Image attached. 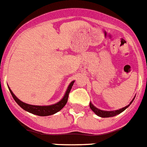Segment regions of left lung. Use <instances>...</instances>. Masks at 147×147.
<instances>
[{
	"label": "left lung",
	"instance_id": "obj_1",
	"mask_svg": "<svg viewBox=\"0 0 147 147\" xmlns=\"http://www.w3.org/2000/svg\"><path fill=\"white\" fill-rule=\"evenodd\" d=\"M134 98H133V99L131 101L130 103H129V105H128L127 106H126V107H123V108H121V109H119V110H113V111H105V110H99V109H98L97 107H95L94 105H93L91 102H90V109L93 110V112L96 114L98 116H99V117H102V118L113 117V116H115V115H119V114H120L121 113L123 112L124 110H125L126 109H127V107H129V105L132 104V102H133Z\"/></svg>",
	"mask_w": 147,
	"mask_h": 147
}]
</instances>
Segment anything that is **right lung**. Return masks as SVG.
<instances>
[{"mask_svg": "<svg viewBox=\"0 0 147 147\" xmlns=\"http://www.w3.org/2000/svg\"><path fill=\"white\" fill-rule=\"evenodd\" d=\"M74 83V81H72L70 83V85H68V88H67V90H66L64 96L59 102L54 104V105H48V106H38V105H32L24 103V102H23L22 101H20V99H18L17 98L16 96L13 93V92L11 91L9 88V91L11 93V96H12L13 98L18 103V105L21 108H23V110L27 111V112L31 113L32 114H34V115H40V116H47V115H53V114L59 112V110H61L64 107V106L66 105L67 102L68 95H69V93L71 91V88H72Z\"/></svg>", "mask_w": 147, "mask_h": 147, "instance_id": "right-lung-1", "label": "right lung"}]
</instances>
